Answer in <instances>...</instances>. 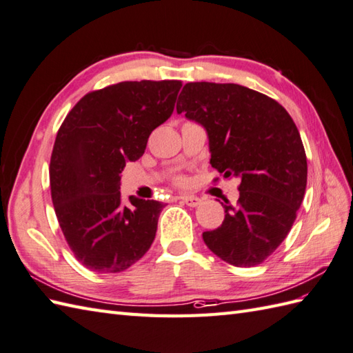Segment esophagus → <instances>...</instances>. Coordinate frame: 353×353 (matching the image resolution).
<instances>
[{
  "mask_svg": "<svg viewBox=\"0 0 353 353\" xmlns=\"http://www.w3.org/2000/svg\"><path fill=\"white\" fill-rule=\"evenodd\" d=\"M180 200H182L186 206H190V208H196L201 203L199 196H194V195H182L180 196Z\"/></svg>",
  "mask_w": 353,
  "mask_h": 353,
  "instance_id": "1",
  "label": "esophagus"
}]
</instances>
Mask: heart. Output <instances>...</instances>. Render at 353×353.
<instances>
[{"instance_id": "b5f03b06", "label": "heart", "mask_w": 353, "mask_h": 353, "mask_svg": "<svg viewBox=\"0 0 353 353\" xmlns=\"http://www.w3.org/2000/svg\"><path fill=\"white\" fill-rule=\"evenodd\" d=\"M177 183H179V185L185 183V179H183V177H179V179H177Z\"/></svg>"}]
</instances>
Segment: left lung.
Returning a JSON list of instances; mask_svg holds the SVG:
<instances>
[{"instance_id": "left-lung-1", "label": "left lung", "mask_w": 353, "mask_h": 353, "mask_svg": "<svg viewBox=\"0 0 353 353\" xmlns=\"http://www.w3.org/2000/svg\"><path fill=\"white\" fill-rule=\"evenodd\" d=\"M176 110L208 130L210 163L239 177V200L223 224L204 232L216 256L237 268L263 263L289 234L304 200L307 157L283 106L239 84L188 83Z\"/></svg>"}]
</instances>
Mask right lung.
<instances>
[{
    "instance_id": "right-lung-1",
    "label": "right lung",
    "mask_w": 353,
    "mask_h": 353,
    "mask_svg": "<svg viewBox=\"0 0 353 353\" xmlns=\"http://www.w3.org/2000/svg\"><path fill=\"white\" fill-rule=\"evenodd\" d=\"M180 87L144 79L94 90L57 132L49 165L55 215L73 256L93 272H121L153 243L163 204L129 196L123 206L120 173L173 114Z\"/></svg>"
}]
</instances>
